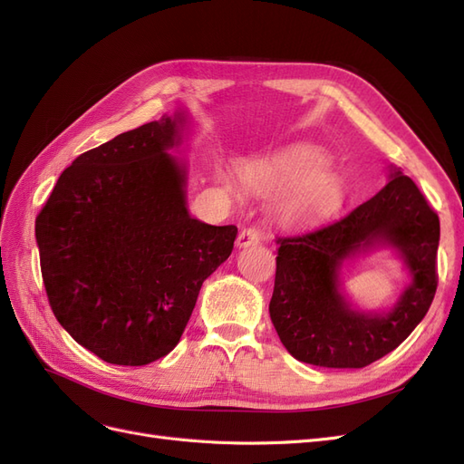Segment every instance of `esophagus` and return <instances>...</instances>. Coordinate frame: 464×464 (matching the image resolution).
I'll list each match as a JSON object with an SVG mask.
<instances>
[{
  "mask_svg": "<svg viewBox=\"0 0 464 464\" xmlns=\"http://www.w3.org/2000/svg\"><path fill=\"white\" fill-rule=\"evenodd\" d=\"M261 240V234L257 228H244L240 234H237V240L236 246L237 247H249V246H256Z\"/></svg>",
  "mask_w": 464,
  "mask_h": 464,
  "instance_id": "34e87169",
  "label": "esophagus"
}]
</instances>
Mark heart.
<instances>
[{
	"label": "heart",
	"mask_w": 464,
	"mask_h": 464,
	"mask_svg": "<svg viewBox=\"0 0 464 464\" xmlns=\"http://www.w3.org/2000/svg\"><path fill=\"white\" fill-rule=\"evenodd\" d=\"M327 162L319 149L298 145L271 160L246 164L240 170V179L249 193L259 198L276 195L275 217L290 227H300L331 217L343 205V179ZM220 179L228 191L234 189L228 176Z\"/></svg>",
	"instance_id": "b5f03b06"
}]
</instances>
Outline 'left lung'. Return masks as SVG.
Instances as JSON below:
<instances>
[{
  "mask_svg": "<svg viewBox=\"0 0 464 464\" xmlns=\"http://www.w3.org/2000/svg\"><path fill=\"white\" fill-rule=\"evenodd\" d=\"M276 244L271 321L288 353L314 366L363 368L392 353L424 319L438 288L440 217L395 166L389 184L353 213ZM373 245L395 246L413 275L385 314L353 311L338 290L342 263Z\"/></svg>",
  "mask_w": 464,
  "mask_h": 464,
  "instance_id": "left-lung-1",
  "label": "left lung"
}]
</instances>
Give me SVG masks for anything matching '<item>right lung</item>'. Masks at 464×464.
Returning a JSON list of instances; mask_svg holds the SVG:
<instances>
[{
    "mask_svg": "<svg viewBox=\"0 0 464 464\" xmlns=\"http://www.w3.org/2000/svg\"><path fill=\"white\" fill-rule=\"evenodd\" d=\"M164 116L82 152L36 217L48 302L60 325L116 366H145L179 343L205 278L237 228L193 218L179 145Z\"/></svg>",
    "mask_w": 464,
    "mask_h": 464,
    "instance_id": "1",
    "label": "right lung"
}]
</instances>
